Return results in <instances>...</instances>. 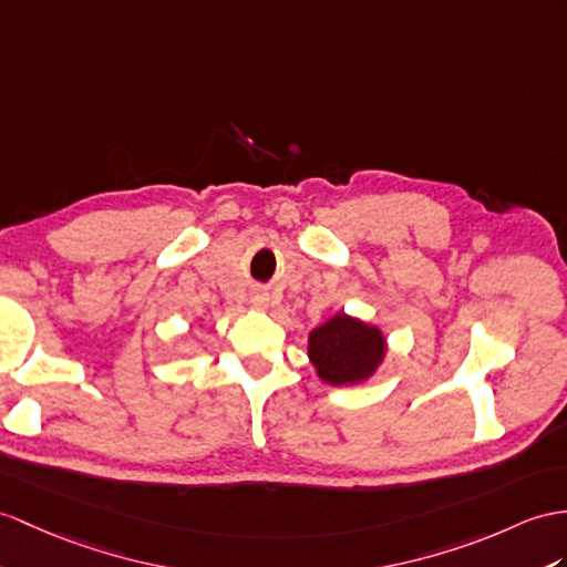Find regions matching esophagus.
<instances>
[{
  "label": "esophagus",
  "mask_w": 567,
  "mask_h": 567,
  "mask_svg": "<svg viewBox=\"0 0 567 567\" xmlns=\"http://www.w3.org/2000/svg\"><path fill=\"white\" fill-rule=\"evenodd\" d=\"M252 306L255 308H267L269 306V293L261 291V288H257V291H252Z\"/></svg>",
  "instance_id": "esophagus-1"
}]
</instances>
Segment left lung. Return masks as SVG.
<instances>
[{
  "label": "left lung",
  "mask_w": 567,
  "mask_h": 567,
  "mask_svg": "<svg viewBox=\"0 0 567 567\" xmlns=\"http://www.w3.org/2000/svg\"><path fill=\"white\" fill-rule=\"evenodd\" d=\"M388 337L378 324L363 322L347 312L331 315L308 334V358L324 384H363L384 363Z\"/></svg>",
  "instance_id": "8db88e82"
}]
</instances>
